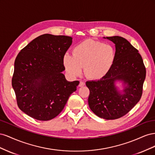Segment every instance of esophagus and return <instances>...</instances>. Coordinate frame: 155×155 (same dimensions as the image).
I'll return each instance as SVG.
<instances>
[{"mask_svg":"<svg viewBox=\"0 0 155 155\" xmlns=\"http://www.w3.org/2000/svg\"><path fill=\"white\" fill-rule=\"evenodd\" d=\"M85 85V83L83 82L82 81H80V82H79V87H83Z\"/></svg>","mask_w":155,"mask_h":155,"instance_id":"obj_1","label":"esophagus"}]
</instances>
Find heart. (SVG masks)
Returning <instances> with one entry per match:
<instances>
[{
	"instance_id": "obj_1",
	"label": "heart",
	"mask_w": 155,
	"mask_h": 155,
	"mask_svg": "<svg viewBox=\"0 0 155 155\" xmlns=\"http://www.w3.org/2000/svg\"><path fill=\"white\" fill-rule=\"evenodd\" d=\"M116 56L115 49L111 45L87 39L75 46L73 55L65 54L63 61L70 76H79L84 67L86 76L96 80L104 78L110 71Z\"/></svg>"
}]
</instances>
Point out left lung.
Instances as JSON below:
<instances>
[{
	"label": "left lung",
	"instance_id": "left-lung-1",
	"mask_svg": "<svg viewBox=\"0 0 155 155\" xmlns=\"http://www.w3.org/2000/svg\"><path fill=\"white\" fill-rule=\"evenodd\" d=\"M104 38L114 43L116 59L106 76L86 82L90 91L88 103L98 117L115 120L128 113L140 101L146 70L138 50L127 40L120 36ZM118 81L123 83V90L115 85Z\"/></svg>",
	"mask_w": 155,
	"mask_h": 155
}]
</instances>
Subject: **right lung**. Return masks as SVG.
I'll use <instances>...</instances> for the list:
<instances>
[{
    "mask_svg": "<svg viewBox=\"0 0 155 155\" xmlns=\"http://www.w3.org/2000/svg\"><path fill=\"white\" fill-rule=\"evenodd\" d=\"M71 37L43 34L22 49L14 63L12 87L19 109L41 121L54 118L63 110L79 81H68L63 56Z\"/></svg>",
    "mask_w": 155,
    "mask_h": 155,
    "instance_id": "obj_1",
    "label": "right lung"
}]
</instances>
